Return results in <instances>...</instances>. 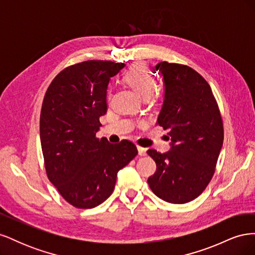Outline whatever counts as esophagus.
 Instances as JSON below:
<instances>
[{"label":"esophagus","mask_w":255,"mask_h":255,"mask_svg":"<svg viewBox=\"0 0 255 255\" xmlns=\"http://www.w3.org/2000/svg\"><path fill=\"white\" fill-rule=\"evenodd\" d=\"M137 150H138V154H139L140 156H144L145 154H146V150L144 148H142V146H140V145L137 146Z\"/></svg>","instance_id":"obj_1"}]
</instances>
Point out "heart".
I'll return each mask as SVG.
<instances>
[{"label":"heart","instance_id":"b5f03b06","mask_svg":"<svg viewBox=\"0 0 255 255\" xmlns=\"http://www.w3.org/2000/svg\"><path fill=\"white\" fill-rule=\"evenodd\" d=\"M122 79L123 82L127 83L140 98L146 99L149 97H157V94L154 90L156 86V80L144 64H134L123 74Z\"/></svg>","mask_w":255,"mask_h":255}]
</instances>
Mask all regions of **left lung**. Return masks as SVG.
<instances>
[{
  "instance_id": "obj_1",
  "label": "left lung",
  "mask_w": 255,
  "mask_h": 255,
  "mask_svg": "<svg viewBox=\"0 0 255 255\" xmlns=\"http://www.w3.org/2000/svg\"><path fill=\"white\" fill-rule=\"evenodd\" d=\"M165 81V100L158 126L168 129L171 150H148L156 171L148 179L158 198L173 204L192 201L215 173L223 143L218 103L203 76L189 66L160 61L155 67Z\"/></svg>"
}]
</instances>
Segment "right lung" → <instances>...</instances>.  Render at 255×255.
<instances>
[{"label":"right lung","instance_id":"right-lung-1","mask_svg":"<svg viewBox=\"0 0 255 255\" xmlns=\"http://www.w3.org/2000/svg\"><path fill=\"white\" fill-rule=\"evenodd\" d=\"M125 67L86 60L60 71L49 85L40 113V140L48 179L68 203L94 208L114 191L117 173L137 154L129 140L98 138L107 112L110 79Z\"/></svg>","mask_w":255,"mask_h":255}]
</instances>
